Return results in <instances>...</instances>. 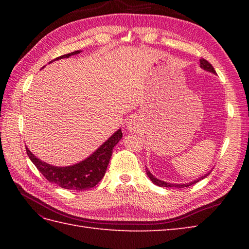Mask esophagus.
Segmentation results:
<instances>
[{"label": "esophagus", "mask_w": 249, "mask_h": 249, "mask_svg": "<svg viewBox=\"0 0 249 249\" xmlns=\"http://www.w3.org/2000/svg\"><path fill=\"white\" fill-rule=\"evenodd\" d=\"M126 125H127V129L129 131H131V133H135V131H137L139 128V122L136 118L128 119L127 124H126Z\"/></svg>", "instance_id": "1"}]
</instances>
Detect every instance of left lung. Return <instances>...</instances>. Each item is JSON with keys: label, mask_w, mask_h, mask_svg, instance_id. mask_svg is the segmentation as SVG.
I'll return each mask as SVG.
<instances>
[{"label": "left lung", "mask_w": 249, "mask_h": 249, "mask_svg": "<svg viewBox=\"0 0 249 249\" xmlns=\"http://www.w3.org/2000/svg\"><path fill=\"white\" fill-rule=\"evenodd\" d=\"M200 67L202 68V70L206 71L212 72V73H214V75H216V71H215V70H214V67H213L212 65H211L208 61L204 60V59H201V60H200ZM145 170H146L147 177H149L151 181H152L153 183H154L155 185H157V186H160V187H177V188L188 187V186H190V185L196 184L197 182L201 181V179L205 178L206 177L209 176L210 172H211V171H210V172H208V173H205L204 176H202V177L197 178V179H194V181L189 182V183H185V184H173V183H167V182H165V181H161V179H158L156 177L153 176V174L150 172V170H149V169H147V168L145 169Z\"/></svg>", "instance_id": "1"}]
</instances>
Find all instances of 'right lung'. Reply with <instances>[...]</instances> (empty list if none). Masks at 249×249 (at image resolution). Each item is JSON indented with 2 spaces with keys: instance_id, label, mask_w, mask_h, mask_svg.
Wrapping results in <instances>:
<instances>
[{
  "instance_id": "right-lung-1",
  "label": "right lung",
  "mask_w": 249,
  "mask_h": 249,
  "mask_svg": "<svg viewBox=\"0 0 249 249\" xmlns=\"http://www.w3.org/2000/svg\"><path fill=\"white\" fill-rule=\"evenodd\" d=\"M80 52L82 51H73L71 53L56 57L53 61L66 59V57H70L71 55L79 54ZM53 61L49 62V64ZM122 137H123V135H122V130L120 128L108 140H106L96 151L88 156L86 160L79 161L75 165L66 167H56L47 163L40 160L39 158H37L28 149V146H25V149L32 162L34 163L35 167L38 169L39 172L49 182L54 183L57 186L65 189L87 190L94 187L104 178L111 155H112L113 147L118 144Z\"/></svg>"
}]
</instances>
